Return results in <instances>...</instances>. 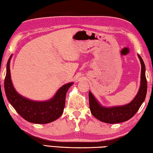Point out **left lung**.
Segmentation results:
<instances>
[{"label": "left lung", "mask_w": 153, "mask_h": 153, "mask_svg": "<svg viewBox=\"0 0 153 153\" xmlns=\"http://www.w3.org/2000/svg\"><path fill=\"white\" fill-rule=\"evenodd\" d=\"M141 63L140 86L138 94L129 103L122 106L105 107L96 99L92 92L89 91L90 109L94 117L102 122L118 123L126 121L135 115L144 101L147 92V82L145 76V65L140 56L138 55Z\"/></svg>", "instance_id": "left-lung-1"}]
</instances>
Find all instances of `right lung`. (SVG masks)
Segmentation results:
<instances>
[{"mask_svg":"<svg viewBox=\"0 0 153 153\" xmlns=\"http://www.w3.org/2000/svg\"><path fill=\"white\" fill-rule=\"evenodd\" d=\"M10 56L7 65L4 79V91L7 98L13 107L22 117L29 122L45 124L55 121L63 112L67 90L73 82L63 85L51 99L46 101H33L18 94L12 84L10 72Z\"/></svg>","mask_w":153,"mask_h":153,"instance_id":"obj_1","label":"right lung"}]
</instances>
